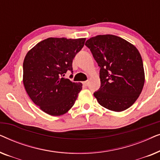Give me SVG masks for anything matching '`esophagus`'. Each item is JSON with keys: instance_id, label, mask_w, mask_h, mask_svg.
Masks as SVG:
<instances>
[{"instance_id": "34e87169", "label": "esophagus", "mask_w": 160, "mask_h": 160, "mask_svg": "<svg viewBox=\"0 0 160 160\" xmlns=\"http://www.w3.org/2000/svg\"><path fill=\"white\" fill-rule=\"evenodd\" d=\"M83 84H84V86H88L89 81H86V82H83Z\"/></svg>"}]
</instances>
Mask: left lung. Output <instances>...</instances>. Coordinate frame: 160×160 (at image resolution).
Here are the masks:
<instances>
[{"mask_svg": "<svg viewBox=\"0 0 160 160\" xmlns=\"http://www.w3.org/2000/svg\"><path fill=\"white\" fill-rule=\"evenodd\" d=\"M100 68V88L94 93L100 105L121 112L141 95L145 73L141 54L134 45L114 35H98L86 41Z\"/></svg>", "mask_w": 160, "mask_h": 160, "instance_id": "1", "label": "left lung"}]
</instances>
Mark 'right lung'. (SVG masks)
Masks as SVG:
<instances>
[{
	"label": "right lung",
	"mask_w": 160,
	"mask_h": 160,
	"mask_svg": "<svg viewBox=\"0 0 160 160\" xmlns=\"http://www.w3.org/2000/svg\"><path fill=\"white\" fill-rule=\"evenodd\" d=\"M86 38H48L29 50L23 62V84L30 99L47 114L66 113L75 103L82 83L63 77ZM72 77V75L71 76Z\"/></svg>",
	"instance_id": "add662e5"
}]
</instances>
